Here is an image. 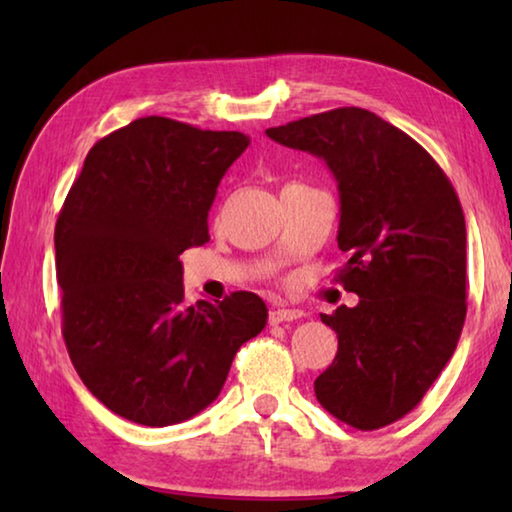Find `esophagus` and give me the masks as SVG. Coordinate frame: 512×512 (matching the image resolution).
<instances>
[{"label":"esophagus","mask_w":512,"mask_h":512,"mask_svg":"<svg viewBox=\"0 0 512 512\" xmlns=\"http://www.w3.org/2000/svg\"><path fill=\"white\" fill-rule=\"evenodd\" d=\"M305 314H302V309H296V307H277L273 309L271 314H268V323L271 325H280V323H293V320L302 318Z\"/></svg>","instance_id":"1"}]
</instances>
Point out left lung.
I'll use <instances>...</instances> for the list:
<instances>
[{
    "mask_svg": "<svg viewBox=\"0 0 512 512\" xmlns=\"http://www.w3.org/2000/svg\"><path fill=\"white\" fill-rule=\"evenodd\" d=\"M325 160L339 185V271L359 305L320 320L339 350L314 391L323 409L372 431L404 418L447 366L465 323V216L438 162L375 112L336 108L268 128Z\"/></svg>",
    "mask_w": 512,
    "mask_h": 512,
    "instance_id": "obj_1",
    "label": "left lung"
}]
</instances>
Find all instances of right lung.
Instances as JSON below:
<instances>
[{"mask_svg":"<svg viewBox=\"0 0 512 512\" xmlns=\"http://www.w3.org/2000/svg\"><path fill=\"white\" fill-rule=\"evenodd\" d=\"M248 144L237 131L142 117L94 144L69 189L54 235L63 339L88 391L121 418H194L266 325L250 291L187 305L178 259L210 241L216 187Z\"/></svg>","mask_w":512,"mask_h":512,"instance_id":"1","label":"right lung"}]
</instances>
